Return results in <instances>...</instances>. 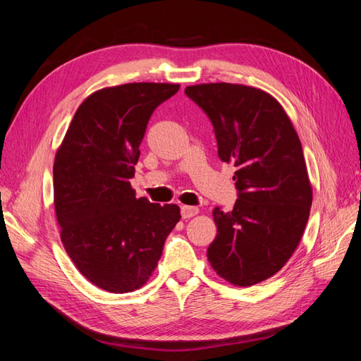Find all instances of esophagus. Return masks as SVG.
I'll use <instances>...</instances> for the list:
<instances>
[{
  "label": "esophagus",
  "mask_w": 361,
  "mask_h": 361,
  "mask_svg": "<svg viewBox=\"0 0 361 361\" xmlns=\"http://www.w3.org/2000/svg\"><path fill=\"white\" fill-rule=\"evenodd\" d=\"M199 214V207L197 206H182L180 207V215L183 220H187V218H191L194 215Z\"/></svg>",
  "instance_id": "obj_1"
}]
</instances>
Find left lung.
Instances as JSON below:
<instances>
[{"mask_svg":"<svg viewBox=\"0 0 361 361\" xmlns=\"http://www.w3.org/2000/svg\"><path fill=\"white\" fill-rule=\"evenodd\" d=\"M188 97L214 125L218 157L236 167L238 200L212 211L216 236L207 260L235 286L279 272L297 250L312 206V185L298 138L280 102L256 87L188 85Z\"/></svg>","mask_w":361,"mask_h":361,"instance_id":"obj_1","label":"left lung"}]
</instances>
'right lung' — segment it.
Instances as JSON below:
<instances>
[{
	"label": "right lung",
	"instance_id": "1",
	"mask_svg": "<svg viewBox=\"0 0 361 361\" xmlns=\"http://www.w3.org/2000/svg\"><path fill=\"white\" fill-rule=\"evenodd\" d=\"M179 84L129 82L92 93L54 159V206L64 250L94 286L126 293L146 285L180 220L178 204L135 197L140 145L155 108Z\"/></svg>",
	"mask_w": 361,
	"mask_h": 361
}]
</instances>
